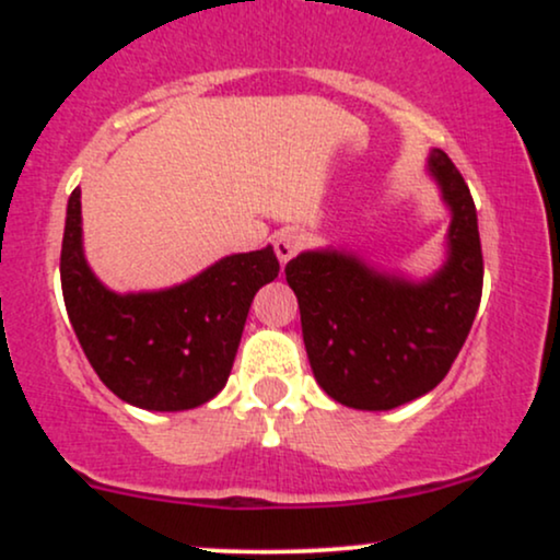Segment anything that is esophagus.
<instances>
[{"label": "esophagus", "instance_id": "1", "mask_svg": "<svg viewBox=\"0 0 560 560\" xmlns=\"http://www.w3.org/2000/svg\"><path fill=\"white\" fill-rule=\"evenodd\" d=\"M300 247H302V234H300V231H294V229L281 231V234L276 236V240H273L276 258H279L281 262L292 260L294 255H298V249H300Z\"/></svg>", "mask_w": 560, "mask_h": 560}]
</instances>
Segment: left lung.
I'll use <instances>...</instances> for the list:
<instances>
[{"label":"left lung","mask_w":560,"mask_h":560,"mask_svg":"<svg viewBox=\"0 0 560 560\" xmlns=\"http://www.w3.org/2000/svg\"><path fill=\"white\" fill-rule=\"evenodd\" d=\"M427 173L450 210L445 262L408 279L350 249H305L287 262L318 387L355 410H392L432 392L458 358L481 300V244L471 191L442 150Z\"/></svg>","instance_id":"8db88e82"}]
</instances>
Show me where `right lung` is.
<instances>
[{"instance_id":"add662e5","label":"right lung","mask_w":560,"mask_h":560,"mask_svg":"<svg viewBox=\"0 0 560 560\" xmlns=\"http://www.w3.org/2000/svg\"><path fill=\"white\" fill-rule=\"evenodd\" d=\"M279 276L273 247L226 255L184 284L113 292L83 255L81 189L68 199L60 279L68 318L113 395L144 410H189L226 387L258 289Z\"/></svg>"}]
</instances>
